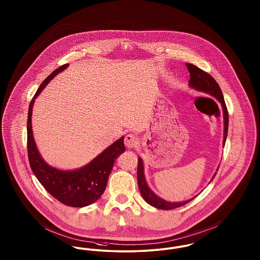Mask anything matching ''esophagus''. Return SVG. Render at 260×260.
<instances>
[{"label": "esophagus", "instance_id": "esophagus-1", "mask_svg": "<svg viewBox=\"0 0 260 260\" xmlns=\"http://www.w3.org/2000/svg\"><path fill=\"white\" fill-rule=\"evenodd\" d=\"M138 143V138H137V136L134 135V134H128V135L125 136V139H124V144H125V146H126L127 148H129V149H132V148L137 147Z\"/></svg>", "mask_w": 260, "mask_h": 260}]
</instances>
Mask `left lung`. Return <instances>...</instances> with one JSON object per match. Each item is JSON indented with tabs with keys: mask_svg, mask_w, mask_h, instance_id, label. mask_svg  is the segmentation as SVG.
Returning <instances> with one entry per match:
<instances>
[{
	"mask_svg": "<svg viewBox=\"0 0 260 260\" xmlns=\"http://www.w3.org/2000/svg\"><path fill=\"white\" fill-rule=\"evenodd\" d=\"M186 67L190 73V80H189V87L191 88H194L200 92L207 93L209 95L215 98L218 102H220L222 110H223V117H224V139H223V145H225V139L228 135V127H229V114H228V109L225 106V101H224V95L219 87L218 83L215 81V79L210 76L208 73L204 72L203 70L199 69L198 67L186 63ZM218 172V170H217ZM216 173L212 177L211 180L214 179ZM137 176H138V186L139 190L141 192L144 200L150 204L153 207L162 209V210H172L174 208L180 207L188 202H190L192 199L191 198L186 201L182 202H170L167 201L159 196H157L154 191L151 190V188L148 186V183L145 178V173H144V162L142 157H138V170H137Z\"/></svg>",
	"mask_w": 260,
	"mask_h": 260,
	"instance_id": "1",
	"label": "left lung"
}]
</instances>
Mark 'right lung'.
<instances>
[{"mask_svg":"<svg viewBox=\"0 0 260 260\" xmlns=\"http://www.w3.org/2000/svg\"><path fill=\"white\" fill-rule=\"evenodd\" d=\"M68 66V64H65L49 75L38 87L30 102L27 116V154L30 168L36 178L54 198L67 206L86 207L94 203L104 194L115 159L125 152L124 136L107 147L86 166L77 170H59L49 166L43 159L38 152L32 133L34 104L35 99L53 78L67 69Z\"/></svg>","mask_w":260,"mask_h":260,"instance_id":"right-lung-1","label":"right lung"}]
</instances>
